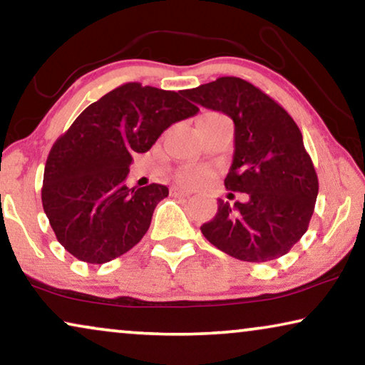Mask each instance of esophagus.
<instances>
[{
  "label": "esophagus",
  "mask_w": 365,
  "mask_h": 365,
  "mask_svg": "<svg viewBox=\"0 0 365 365\" xmlns=\"http://www.w3.org/2000/svg\"><path fill=\"white\" fill-rule=\"evenodd\" d=\"M172 195L173 197H190L188 190H182V188H172Z\"/></svg>",
  "instance_id": "obj_1"
}]
</instances>
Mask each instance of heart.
<instances>
[{
	"mask_svg": "<svg viewBox=\"0 0 365 365\" xmlns=\"http://www.w3.org/2000/svg\"><path fill=\"white\" fill-rule=\"evenodd\" d=\"M210 115H213V114H210ZM177 178H178V182L192 185V183H197L200 178H202V172L187 167V168H182V170L177 173Z\"/></svg>",
	"mask_w": 365,
	"mask_h": 365,
	"instance_id": "obj_1",
	"label": "heart"
}]
</instances>
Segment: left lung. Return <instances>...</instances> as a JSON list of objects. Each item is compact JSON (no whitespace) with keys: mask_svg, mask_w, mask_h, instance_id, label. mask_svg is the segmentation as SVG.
Wrapping results in <instances>:
<instances>
[{"mask_svg":"<svg viewBox=\"0 0 365 365\" xmlns=\"http://www.w3.org/2000/svg\"><path fill=\"white\" fill-rule=\"evenodd\" d=\"M190 101L235 122V155L225 187L245 202L218 200L202 233L236 259L264 263L284 256L309 227L319 182L292 117L251 82L227 76L185 91Z\"/></svg>","mask_w":365,"mask_h":365,"instance_id":"1","label":"left lung"}]
</instances>
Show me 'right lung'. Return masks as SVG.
Here are the masks:
<instances>
[{
  "instance_id": "1",
  "label": "right lung",
  "mask_w": 365,
  "mask_h": 365,
  "mask_svg": "<svg viewBox=\"0 0 365 365\" xmlns=\"http://www.w3.org/2000/svg\"><path fill=\"white\" fill-rule=\"evenodd\" d=\"M198 112L183 91L125 82L92 102L54 142L44 167L43 208L74 258L102 264L143 238L165 185H125L135 153L150 150L162 132Z\"/></svg>"
}]
</instances>
